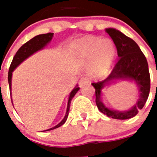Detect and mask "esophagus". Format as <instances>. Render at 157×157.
I'll return each instance as SVG.
<instances>
[{"mask_svg": "<svg viewBox=\"0 0 157 157\" xmlns=\"http://www.w3.org/2000/svg\"><path fill=\"white\" fill-rule=\"evenodd\" d=\"M90 82V78H89L82 77L81 79L79 80V82H78V84H79L80 87H83V86H85L86 85H87V84H89Z\"/></svg>", "mask_w": 157, "mask_h": 157, "instance_id": "obj_1", "label": "esophagus"}]
</instances>
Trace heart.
Instances as JSON below:
<instances>
[{"label": "heart", "instance_id": "obj_1", "mask_svg": "<svg viewBox=\"0 0 157 157\" xmlns=\"http://www.w3.org/2000/svg\"><path fill=\"white\" fill-rule=\"evenodd\" d=\"M74 49L77 56L81 59H92L93 76L102 77L110 71L116 56V48L112 41L88 36L75 43Z\"/></svg>", "mask_w": 157, "mask_h": 157}]
</instances>
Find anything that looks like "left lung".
I'll list each match as a JSON object with an SVG mask.
<instances>
[{"mask_svg": "<svg viewBox=\"0 0 157 157\" xmlns=\"http://www.w3.org/2000/svg\"><path fill=\"white\" fill-rule=\"evenodd\" d=\"M117 49L119 59L108 78L98 82L92 83L95 88L96 105L100 112L109 117L117 120H127L138 114L144 107L148 99L150 90V75L148 62L145 55L140 49L138 44L130 37H127L119 30L113 28L105 30ZM119 78H128L134 80L140 87V95L136 105L127 112H116L106 108L101 102V89L104 83Z\"/></svg>", "mask_w": 157, "mask_h": 157, "instance_id": "left-lung-1", "label": "left lung"}]
</instances>
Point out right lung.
Listing matches in <instances>:
<instances>
[{"mask_svg": "<svg viewBox=\"0 0 157 157\" xmlns=\"http://www.w3.org/2000/svg\"><path fill=\"white\" fill-rule=\"evenodd\" d=\"M52 36H53V33H47V34H39V35H37L34 37H33L32 39H30V41H28L27 42L25 43L24 45H23L19 48V50L16 52V55H15V56L13 57V59H12V63H11L10 67H9V71H8V80L10 90L11 86H12V75L14 69L16 68L19 63H21L25 59H27L28 56H30V55H32V54L34 53V52H37V51L40 50L41 48H42L43 47L46 45L47 43L49 42V41H51V39L52 38ZM78 90H79V87L76 86L75 88L71 91V93L70 96H69L66 115H65L63 120H62L59 124H57L56 127L48 129V130H53V129L58 128V127L63 125V123L66 122L67 119V116H68L69 110H70L71 101L72 98H74V96L75 95V94L78 92ZM11 99H12V98H11Z\"/></svg>", "mask_w": 157, "mask_h": 157, "instance_id": "obj_1", "label": "right lung"}]
</instances>
